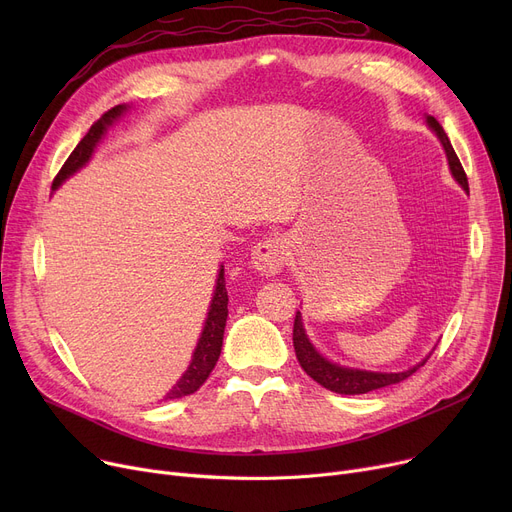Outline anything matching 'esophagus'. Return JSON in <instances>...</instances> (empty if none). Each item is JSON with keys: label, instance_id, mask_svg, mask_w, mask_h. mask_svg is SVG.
Listing matches in <instances>:
<instances>
[{"label": "esophagus", "instance_id": "obj_1", "mask_svg": "<svg viewBox=\"0 0 512 512\" xmlns=\"http://www.w3.org/2000/svg\"><path fill=\"white\" fill-rule=\"evenodd\" d=\"M286 242L282 238H265L251 253V263L263 276L278 274L286 263Z\"/></svg>", "mask_w": 512, "mask_h": 512}]
</instances>
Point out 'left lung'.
<instances>
[{
    "label": "left lung",
    "instance_id": "left-lung-1",
    "mask_svg": "<svg viewBox=\"0 0 512 512\" xmlns=\"http://www.w3.org/2000/svg\"><path fill=\"white\" fill-rule=\"evenodd\" d=\"M427 126L436 132V137L440 139L444 151H446V159H448V168L454 176V180L463 186V191L469 193V182H467V174L461 166L459 157H456L444 128L440 126V122L434 116H427ZM292 342H294V353H297V359L301 363V367L305 369V373L309 378H313L319 386H324L336 394H367L371 390H380L392 384H398L402 380H407L409 375H413L419 367L425 365V361L429 359V355L417 363L415 367L407 369V371H398V373H384V371H367V369H355V367H346L340 363H332L328 361L324 355H319L317 348L311 344V340L307 338V332L303 328V319H301V311H297V317H294V328H292Z\"/></svg>",
    "mask_w": 512,
    "mask_h": 512
}]
</instances>
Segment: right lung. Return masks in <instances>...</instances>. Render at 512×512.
<instances>
[{"instance_id": "obj_1", "label": "right lung", "mask_w": 512, "mask_h": 512, "mask_svg": "<svg viewBox=\"0 0 512 512\" xmlns=\"http://www.w3.org/2000/svg\"><path fill=\"white\" fill-rule=\"evenodd\" d=\"M128 110V105H116L112 110H107L91 128L89 132L76 145V149L70 153V157L66 159V164L62 166V170L58 172V176L53 178L51 188H56L70 178L74 172H78L83 166L89 164L91 155L95 153L97 143L103 139L105 130L110 128L124 112ZM226 317H228V292H226V280H224V265H220L218 272V280H215V290H213V299L209 305V313L205 319V326L201 332V338L197 342V348L193 353L191 365L186 367V371L182 373V378L174 384V388L166 394V398H182L197 392L205 380L209 378L211 369L215 367L222 353V340H224V328H226Z\"/></svg>"}]
</instances>
